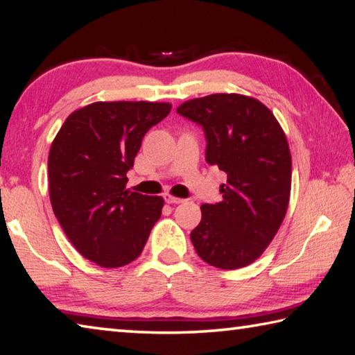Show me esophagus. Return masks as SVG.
Listing matches in <instances>:
<instances>
[{"mask_svg": "<svg viewBox=\"0 0 355 355\" xmlns=\"http://www.w3.org/2000/svg\"><path fill=\"white\" fill-rule=\"evenodd\" d=\"M164 199H165V202H166V204H180V202H184V200H185V199H182V198L171 196V195H168V193H165V195H164Z\"/></svg>", "mask_w": 355, "mask_h": 355, "instance_id": "34e87169", "label": "esophagus"}]
</instances>
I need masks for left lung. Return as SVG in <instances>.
<instances>
[{"label": "left lung", "mask_w": 355, "mask_h": 355, "mask_svg": "<svg viewBox=\"0 0 355 355\" xmlns=\"http://www.w3.org/2000/svg\"><path fill=\"white\" fill-rule=\"evenodd\" d=\"M202 126L205 160L227 175L223 200L200 205L191 243L207 264L232 270L263 255L286 216L292 159L278 120L259 100L211 94L176 110Z\"/></svg>", "instance_id": "1"}]
</instances>
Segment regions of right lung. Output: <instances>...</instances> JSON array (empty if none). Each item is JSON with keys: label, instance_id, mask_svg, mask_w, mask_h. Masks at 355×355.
Masks as SVG:
<instances>
[{"label": "right lung", "instance_id": "add662e5", "mask_svg": "<svg viewBox=\"0 0 355 355\" xmlns=\"http://www.w3.org/2000/svg\"><path fill=\"white\" fill-rule=\"evenodd\" d=\"M170 103L96 102L73 111L48 159L53 215L82 255L122 267L142 253L164 199L125 190L142 139Z\"/></svg>", "mask_w": 355, "mask_h": 355}]
</instances>
